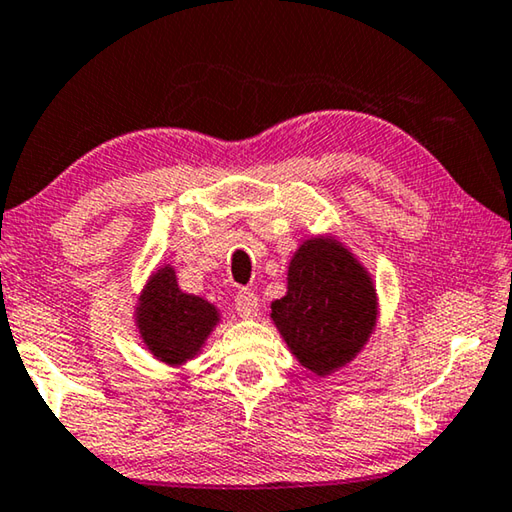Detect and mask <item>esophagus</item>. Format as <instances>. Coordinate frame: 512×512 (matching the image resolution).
Listing matches in <instances>:
<instances>
[{
    "mask_svg": "<svg viewBox=\"0 0 512 512\" xmlns=\"http://www.w3.org/2000/svg\"><path fill=\"white\" fill-rule=\"evenodd\" d=\"M234 307H237V312L239 316H243V319H253V316H257L259 312V298L257 294H253V291L241 289L237 291V298H234Z\"/></svg>",
    "mask_w": 512,
    "mask_h": 512,
    "instance_id": "34e87169",
    "label": "esophagus"
}]
</instances>
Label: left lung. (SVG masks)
<instances>
[{"instance_id":"1","label":"left lung","mask_w":512,"mask_h":512,"mask_svg":"<svg viewBox=\"0 0 512 512\" xmlns=\"http://www.w3.org/2000/svg\"><path fill=\"white\" fill-rule=\"evenodd\" d=\"M378 303L369 273L332 237L307 239L289 264L287 296L271 319L291 353L316 376H328L367 344Z\"/></svg>"}]
</instances>
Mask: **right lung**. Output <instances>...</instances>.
Returning <instances> with one entry per match:
<instances>
[{
	"instance_id": "1",
	"label": "right lung",
	"mask_w": 512,
	"mask_h": 512,
	"mask_svg": "<svg viewBox=\"0 0 512 512\" xmlns=\"http://www.w3.org/2000/svg\"><path fill=\"white\" fill-rule=\"evenodd\" d=\"M136 323L145 346L166 364L196 358L218 323V310L205 298L184 294L175 271L164 266L152 275L136 307Z\"/></svg>"
}]
</instances>
